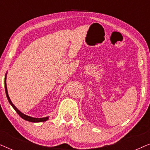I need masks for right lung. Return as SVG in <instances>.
Masks as SVG:
<instances>
[{
    "instance_id": "add662e5",
    "label": "right lung",
    "mask_w": 150,
    "mask_h": 150,
    "mask_svg": "<svg viewBox=\"0 0 150 150\" xmlns=\"http://www.w3.org/2000/svg\"><path fill=\"white\" fill-rule=\"evenodd\" d=\"M5 87L6 96H7V100H8V101H9V104H11V105L12 106V107L14 108V110H15L17 112V113L21 117L22 119H24V120L28 121V122H45V121H47V120H48V117H43V118H34V117H32L26 115H24V113H22V112H20V110H18V108H16L15 106L13 105V104L12 103L11 101V100H10V98L9 97V95H8L7 89V85H6V76H5Z\"/></svg>"
}]
</instances>
